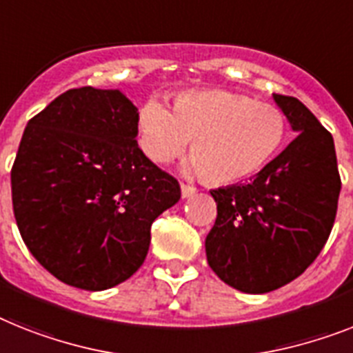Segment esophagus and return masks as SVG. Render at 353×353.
Listing matches in <instances>:
<instances>
[{
	"label": "esophagus",
	"mask_w": 353,
	"mask_h": 353,
	"mask_svg": "<svg viewBox=\"0 0 353 353\" xmlns=\"http://www.w3.org/2000/svg\"><path fill=\"white\" fill-rule=\"evenodd\" d=\"M180 189H182V198H191L194 193H196V188H193V185H188V183H182V185H180Z\"/></svg>",
	"instance_id": "esophagus-1"
}]
</instances>
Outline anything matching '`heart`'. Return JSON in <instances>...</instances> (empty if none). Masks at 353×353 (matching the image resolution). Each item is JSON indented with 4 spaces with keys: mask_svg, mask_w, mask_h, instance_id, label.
<instances>
[{
    "mask_svg": "<svg viewBox=\"0 0 353 353\" xmlns=\"http://www.w3.org/2000/svg\"><path fill=\"white\" fill-rule=\"evenodd\" d=\"M139 144L155 164L179 159L189 141V174L234 183L260 173L281 150L288 119L281 108L227 90L185 92L173 108L151 99L139 112Z\"/></svg>",
    "mask_w": 353,
    "mask_h": 353,
    "instance_id": "heart-1",
    "label": "heart"
}]
</instances>
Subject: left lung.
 <instances>
[{
  "label": "left lung",
  "instance_id": "1",
  "mask_svg": "<svg viewBox=\"0 0 353 353\" xmlns=\"http://www.w3.org/2000/svg\"><path fill=\"white\" fill-rule=\"evenodd\" d=\"M298 137L254 179L212 189L208 263L229 287L265 294L301 276L330 236L341 179L330 131L301 101L272 93Z\"/></svg>",
  "mask_w": 353,
  "mask_h": 353
}]
</instances>
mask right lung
<instances>
[{
  "mask_svg": "<svg viewBox=\"0 0 353 353\" xmlns=\"http://www.w3.org/2000/svg\"><path fill=\"white\" fill-rule=\"evenodd\" d=\"M139 110L119 90L61 93L23 133L12 205L32 256L63 283L106 290L144 263L151 223L180 200L176 179L137 144Z\"/></svg>",
  "mask_w": 353,
  "mask_h": 353,
  "instance_id": "1",
  "label": "right lung"
}]
</instances>
